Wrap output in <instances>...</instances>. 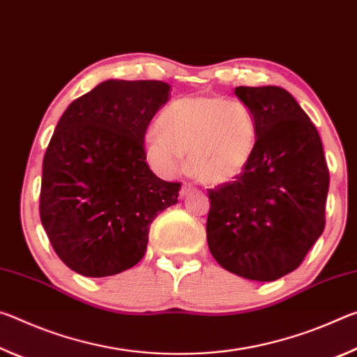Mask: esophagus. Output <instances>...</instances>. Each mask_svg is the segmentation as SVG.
<instances>
[{
  "instance_id": "obj_1",
  "label": "esophagus",
  "mask_w": 357,
  "mask_h": 357,
  "mask_svg": "<svg viewBox=\"0 0 357 357\" xmlns=\"http://www.w3.org/2000/svg\"><path fill=\"white\" fill-rule=\"evenodd\" d=\"M195 190H196V188H195V186H192L191 183H185V185L182 186V190H180V196H182V197L188 196L190 192H192Z\"/></svg>"
}]
</instances>
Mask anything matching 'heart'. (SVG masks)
<instances>
[{
  "instance_id": "b5f03b06",
  "label": "heart",
  "mask_w": 357,
  "mask_h": 357,
  "mask_svg": "<svg viewBox=\"0 0 357 357\" xmlns=\"http://www.w3.org/2000/svg\"><path fill=\"white\" fill-rule=\"evenodd\" d=\"M158 128L145 137L151 169L171 177L182 169L188 151L191 174L208 185L241 177L258 144L253 110L238 99L217 95L174 99L161 112Z\"/></svg>"
}]
</instances>
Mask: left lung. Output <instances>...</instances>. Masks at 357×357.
I'll return each mask as SVG.
<instances>
[{
	"instance_id": "1",
	"label": "left lung",
	"mask_w": 357,
	"mask_h": 357,
	"mask_svg": "<svg viewBox=\"0 0 357 357\" xmlns=\"http://www.w3.org/2000/svg\"><path fill=\"white\" fill-rule=\"evenodd\" d=\"M258 144L241 177L208 190V250L238 277L273 282L296 271L324 231L329 169L317 128L280 86H237Z\"/></svg>"
}]
</instances>
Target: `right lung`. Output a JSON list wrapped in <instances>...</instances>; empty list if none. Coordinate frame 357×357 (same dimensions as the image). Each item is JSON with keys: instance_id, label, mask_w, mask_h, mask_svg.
I'll list each match as a JSON object with an SVG mask.
<instances>
[{"instance_id": "add662e5", "label": "right lung", "mask_w": 357, "mask_h": 357, "mask_svg": "<svg viewBox=\"0 0 357 357\" xmlns=\"http://www.w3.org/2000/svg\"><path fill=\"white\" fill-rule=\"evenodd\" d=\"M171 86L106 80L69 104L43 162L39 215L64 264L109 277L144 258L150 225L177 204L180 183L150 171L144 137Z\"/></svg>"}]
</instances>
